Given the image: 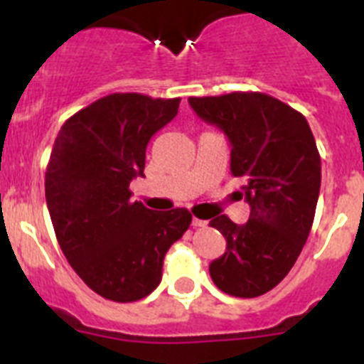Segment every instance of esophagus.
Instances as JSON below:
<instances>
[{
	"instance_id": "34e87169",
	"label": "esophagus",
	"mask_w": 364,
	"mask_h": 364,
	"mask_svg": "<svg viewBox=\"0 0 364 364\" xmlns=\"http://www.w3.org/2000/svg\"><path fill=\"white\" fill-rule=\"evenodd\" d=\"M208 226V220H202V218H193V228H205Z\"/></svg>"
}]
</instances>
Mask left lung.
Returning a JSON list of instances; mask_svg holds the SVG:
<instances>
[{
    "label": "left lung",
    "mask_w": 364,
    "mask_h": 364,
    "mask_svg": "<svg viewBox=\"0 0 364 364\" xmlns=\"http://www.w3.org/2000/svg\"><path fill=\"white\" fill-rule=\"evenodd\" d=\"M189 105L230 138L231 175L252 208L242 226L226 215L210 222L228 242L210 275L224 294L259 297L288 275L310 235L321 189L315 138L301 112L264 92L191 96Z\"/></svg>",
    "instance_id": "obj_1"
}]
</instances>
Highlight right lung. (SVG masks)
I'll return each instance as SVG.
<instances>
[{"instance_id": "1", "label": "right lung", "mask_w": 364, "mask_h": 364, "mask_svg": "<svg viewBox=\"0 0 364 364\" xmlns=\"http://www.w3.org/2000/svg\"><path fill=\"white\" fill-rule=\"evenodd\" d=\"M178 104L114 92L73 114L54 140L45 198L58 244L80 279L109 301L147 297L162 281L167 250L191 224L186 208L151 211L131 200L129 189L144 176L151 136Z\"/></svg>"}]
</instances>
